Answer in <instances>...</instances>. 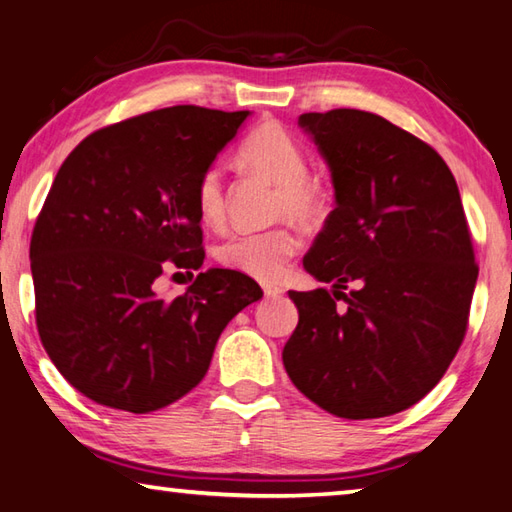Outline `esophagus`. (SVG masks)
Returning a JSON list of instances; mask_svg holds the SVG:
<instances>
[{"mask_svg": "<svg viewBox=\"0 0 512 512\" xmlns=\"http://www.w3.org/2000/svg\"><path fill=\"white\" fill-rule=\"evenodd\" d=\"M284 293L282 287H275V284H264V296L266 298H280Z\"/></svg>", "mask_w": 512, "mask_h": 512, "instance_id": "obj_1", "label": "esophagus"}]
</instances>
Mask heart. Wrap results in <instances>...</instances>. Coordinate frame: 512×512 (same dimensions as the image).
Instances as JSON below:
<instances>
[{
    "label": "heart",
    "instance_id": "heart-1",
    "mask_svg": "<svg viewBox=\"0 0 512 512\" xmlns=\"http://www.w3.org/2000/svg\"><path fill=\"white\" fill-rule=\"evenodd\" d=\"M239 160L275 183L273 214L314 223L325 212V189L307 173V155L287 128L277 121L255 126L239 144ZM196 207L201 219L219 225L225 216V189L219 167H207L196 183ZM300 250V235L291 225L235 232L216 250L230 271L273 282Z\"/></svg>",
    "mask_w": 512,
    "mask_h": 512
}]
</instances>
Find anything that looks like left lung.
<instances>
[{"instance_id":"8db88e82","label":"left lung","mask_w":512,"mask_h":512,"mask_svg":"<svg viewBox=\"0 0 512 512\" xmlns=\"http://www.w3.org/2000/svg\"><path fill=\"white\" fill-rule=\"evenodd\" d=\"M298 124L336 198L302 264L332 291H289L300 318L284 368L339 418L400 413L438 384L467 329L479 266L461 194L445 160L384 117L339 108Z\"/></svg>"}]
</instances>
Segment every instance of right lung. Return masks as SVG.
Instances as JSON below:
<instances>
[{"label": "right lung", "instance_id": "1", "mask_svg": "<svg viewBox=\"0 0 512 512\" xmlns=\"http://www.w3.org/2000/svg\"><path fill=\"white\" fill-rule=\"evenodd\" d=\"M248 110L173 106L94 131L67 155L31 235L36 323L76 391L149 413L205 377L225 325L264 296L230 268L198 273L167 300V268L203 266L198 176Z\"/></svg>", "mask_w": 512, "mask_h": 512}]
</instances>
